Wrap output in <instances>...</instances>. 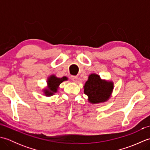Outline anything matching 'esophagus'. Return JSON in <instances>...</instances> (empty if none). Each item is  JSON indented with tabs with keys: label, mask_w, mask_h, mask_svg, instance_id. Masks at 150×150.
Listing matches in <instances>:
<instances>
[{
	"label": "esophagus",
	"mask_w": 150,
	"mask_h": 150,
	"mask_svg": "<svg viewBox=\"0 0 150 150\" xmlns=\"http://www.w3.org/2000/svg\"><path fill=\"white\" fill-rule=\"evenodd\" d=\"M71 79L72 80V81L75 82H77L78 80V77L77 76H71Z\"/></svg>",
	"instance_id": "obj_1"
}]
</instances>
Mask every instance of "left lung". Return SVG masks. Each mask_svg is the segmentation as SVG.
<instances>
[{
  "mask_svg": "<svg viewBox=\"0 0 150 150\" xmlns=\"http://www.w3.org/2000/svg\"><path fill=\"white\" fill-rule=\"evenodd\" d=\"M113 88L112 81L103 80L96 73H91L84 86V92L88 97L89 103L98 104L109 100Z\"/></svg>",
  "mask_w": 150,
  "mask_h": 150,
  "instance_id": "obj_1",
  "label": "left lung"
}]
</instances>
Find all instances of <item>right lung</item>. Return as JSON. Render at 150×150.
Masks as SVG:
<instances>
[{
	"label": "right lung",
	"mask_w": 150,
	"mask_h": 150,
	"mask_svg": "<svg viewBox=\"0 0 150 150\" xmlns=\"http://www.w3.org/2000/svg\"><path fill=\"white\" fill-rule=\"evenodd\" d=\"M68 80L66 77L62 78L57 77L55 75H52L47 79V88L43 89L44 95L46 97H50L55 95L59 88L60 84L62 82Z\"/></svg>",
	"instance_id": "right-lung-1"
}]
</instances>
